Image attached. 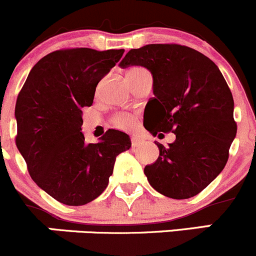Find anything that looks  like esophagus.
<instances>
[{
	"label": "esophagus",
	"mask_w": 256,
	"mask_h": 256,
	"mask_svg": "<svg viewBox=\"0 0 256 256\" xmlns=\"http://www.w3.org/2000/svg\"><path fill=\"white\" fill-rule=\"evenodd\" d=\"M143 142H144V140L140 138V136H132V146H140V144L143 143Z\"/></svg>",
	"instance_id": "1"
}]
</instances>
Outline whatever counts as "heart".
Segmentation results:
<instances>
[{"label": "heart", "instance_id": "obj_1", "mask_svg": "<svg viewBox=\"0 0 256 256\" xmlns=\"http://www.w3.org/2000/svg\"><path fill=\"white\" fill-rule=\"evenodd\" d=\"M142 72H146V70L140 67H133L127 72V77L139 74ZM112 124L120 129H128L133 124V117L130 114H127V113H120V114H116L112 118Z\"/></svg>", "mask_w": 256, "mask_h": 256}]
</instances>
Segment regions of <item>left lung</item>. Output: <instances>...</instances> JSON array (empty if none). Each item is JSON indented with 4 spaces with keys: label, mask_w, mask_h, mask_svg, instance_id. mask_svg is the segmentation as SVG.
<instances>
[{
    "label": "left lung",
    "mask_w": 256,
    "mask_h": 256,
    "mask_svg": "<svg viewBox=\"0 0 256 256\" xmlns=\"http://www.w3.org/2000/svg\"><path fill=\"white\" fill-rule=\"evenodd\" d=\"M120 67L143 66L153 74L154 97L146 103V130L176 134L144 174L158 193L188 199L200 193L224 169L236 136L234 100L216 64L176 43L130 50Z\"/></svg>",
    "instance_id": "8db88e82"
}]
</instances>
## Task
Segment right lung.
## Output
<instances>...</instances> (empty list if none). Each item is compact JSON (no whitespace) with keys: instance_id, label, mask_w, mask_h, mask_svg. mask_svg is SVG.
Masks as SVG:
<instances>
[{"instance_id":"right-lung-1","label":"right lung","mask_w":256,"mask_h":256,"mask_svg":"<svg viewBox=\"0 0 256 256\" xmlns=\"http://www.w3.org/2000/svg\"><path fill=\"white\" fill-rule=\"evenodd\" d=\"M124 50L66 48L48 53L17 97L16 146L34 183L66 206H84L107 188L116 156L130 148L128 134L108 129L86 143L82 110Z\"/></svg>"}]
</instances>
